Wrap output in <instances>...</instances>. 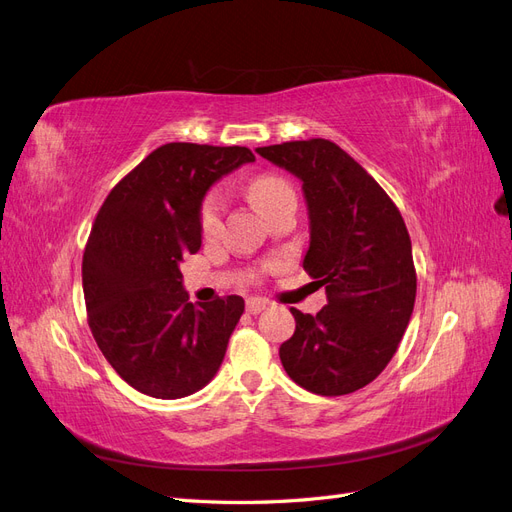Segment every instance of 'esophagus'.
Segmentation results:
<instances>
[{"instance_id": "obj_1", "label": "esophagus", "mask_w": 512, "mask_h": 512, "mask_svg": "<svg viewBox=\"0 0 512 512\" xmlns=\"http://www.w3.org/2000/svg\"><path fill=\"white\" fill-rule=\"evenodd\" d=\"M269 307V303L265 301V299H247L245 301V309H247V312H250V314H260V312H265V309Z\"/></svg>"}]
</instances>
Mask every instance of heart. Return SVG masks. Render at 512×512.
I'll return each mask as SVG.
<instances>
[{
	"label": "heart",
	"instance_id": "1",
	"mask_svg": "<svg viewBox=\"0 0 512 512\" xmlns=\"http://www.w3.org/2000/svg\"><path fill=\"white\" fill-rule=\"evenodd\" d=\"M247 196L252 198V203L267 215L275 207H280L286 198L294 196L292 185L288 179L273 175V173H262L252 177L245 185ZM222 215H224V200L218 192H207L198 205V228L200 235L205 239H211L220 232L222 228Z\"/></svg>",
	"mask_w": 512,
	"mask_h": 512
}]
</instances>
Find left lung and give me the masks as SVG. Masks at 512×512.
Wrapping results in <instances>:
<instances>
[{
  "instance_id": "1",
  "label": "left lung",
  "mask_w": 512,
  "mask_h": 512,
  "mask_svg": "<svg viewBox=\"0 0 512 512\" xmlns=\"http://www.w3.org/2000/svg\"><path fill=\"white\" fill-rule=\"evenodd\" d=\"M256 151L303 181L312 228L303 269L327 292L316 316L290 307L297 327L280 346L282 365L309 393L359 391L389 365L414 309L406 222L380 183L327 138Z\"/></svg>"
}]
</instances>
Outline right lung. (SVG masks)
<instances>
[{"instance_id": "right-lung-1", "label": "right lung", "mask_w": 512, "mask_h": 512, "mask_svg": "<svg viewBox=\"0 0 512 512\" xmlns=\"http://www.w3.org/2000/svg\"><path fill=\"white\" fill-rule=\"evenodd\" d=\"M247 147L166 143L102 203L83 254L87 322L104 359L136 391L192 395L220 369L243 314L237 294L190 303L179 262L200 250L198 205Z\"/></svg>"}]
</instances>
